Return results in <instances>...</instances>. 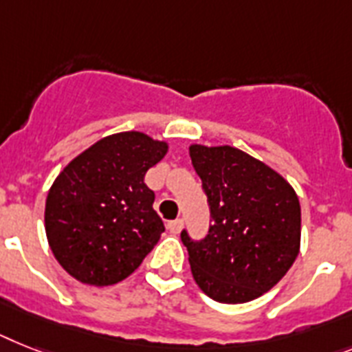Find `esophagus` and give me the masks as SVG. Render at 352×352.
<instances>
[{
	"instance_id": "esophagus-1",
	"label": "esophagus",
	"mask_w": 352,
	"mask_h": 352,
	"mask_svg": "<svg viewBox=\"0 0 352 352\" xmlns=\"http://www.w3.org/2000/svg\"><path fill=\"white\" fill-rule=\"evenodd\" d=\"M183 228V219H173V221L167 223V230L170 232V234H179Z\"/></svg>"
}]
</instances>
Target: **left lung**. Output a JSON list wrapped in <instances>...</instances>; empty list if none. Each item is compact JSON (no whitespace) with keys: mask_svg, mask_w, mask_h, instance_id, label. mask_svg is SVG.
Returning <instances> with one entry per match:
<instances>
[{"mask_svg":"<svg viewBox=\"0 0 352 352\" xmlns=\"http://www.w3.org/2000/svg\"><path fill=\"white\" fill-rule=\"evenodd\" d=\"M188 151L212 217L203 239L182 232L194 280L216 302L254 300L297 259V194L280 174L230 145H190Z\"/></svg>","mask_w":352,"mask_h":352,"instance_id":"1","label":"left lung"}]
</instances>
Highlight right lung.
Returning a JSON list of instances; mask_svg holds the SVG:
<instances>
[{
    "label": "right lung",
    "mask_w": 352,
    "mask_h": 352,
    "mask_svg": "<svg viewBox=\"0 0 352 352\" xmlns=\"http://www.w3.org/2000/svg\"><path fill=\"white\" fill-rule=\"evenodd\" d=\"M165 153V142L144 133H117L57 176L46 197V237L72 277L91 286L120 283L155 248L165 226L144 178Z\"/></svg>",
    "instance_id": "1"
}]
</instances>
